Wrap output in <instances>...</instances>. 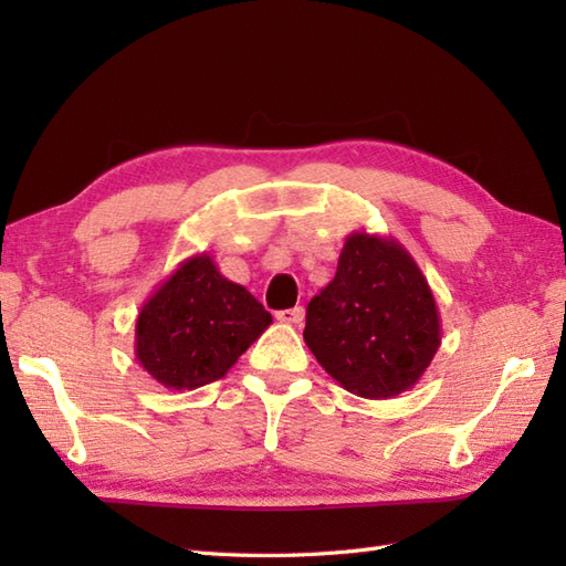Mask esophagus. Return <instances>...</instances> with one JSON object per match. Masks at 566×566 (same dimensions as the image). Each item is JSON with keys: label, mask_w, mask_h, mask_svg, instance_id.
I'll return each instance as SVG.
<instances>
[{"label": "esophagus", "mask_w": 566, "mask_h": 566, "mask_svg": "<svg viewBox=\"0 0 566 566\" xmlns=\"http://www.w3.org/2000/svg\"><path fill=\"white\" fill-rule=\"evenodd\" d=\"M276 321L282 323H294V326H298V323L304 321V308L302 306H294V308H284V311H276Z\"/></svg>", "instance_id": "1"}]
</instances>
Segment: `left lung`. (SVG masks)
<instances>
[{"label": "left lung", "instance_id": "8db88e82", "mask_svg": "<svg viewBox=\"0 0 566 566\" xmlns=\"http://www.w3.org/2000/svg\"><path fill=\"white\" fill-rule=\"evenodd\" d=\"M304 340L350 394L411 389L440 347L436 296L411 252L391 235H347L333 282L306 306Z\"/></svg>", "mask_w": 566, "mask_h": 566}]
</instances>
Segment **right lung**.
Instances as JSON below:
<instances>
[{
  "instance_id": "obj_1",
  "label": "right lung",
  "mask_w": 566,
  "mask_h": 566,
  "mask_svg": "<svg viewBox=\"0 0 566 566\" xmlns=\"http://www.w3.org/2000/svg\"><path fill=\"white\" fill-rule=\"evenodd\" d=\"M270 323V311L199 252L140 306L136 359L165 389L191 391L221 379Z\"/></svg>"
}]
</instances>
